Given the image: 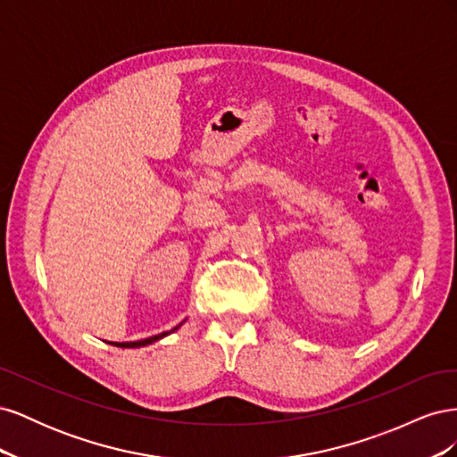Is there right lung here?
Instances as JSON below:
<instances>
[{"label": "right lung", "mask_w": 457, "mask_h": 457, "mask_svg": "<svg viewBox=\"0 0 457 457\" xmlns=\"http://www.w3.org/2000/svg\"><path fill=\"white\" fill-rule=\"evenodd\" d=\"M181 324H183V322H181ZM181 324H179V326H181ZM179 326H177V328H173L171 331L179 329ZM171 331H163V334L152 336V337H146V339H141V341H129V343H114V341H110V345H114V347H121V349H137V347H146V345L154 343V341H158V339H162V337H165V336H170Z\"/></svg>", "instance_id": "1"}]
</instances>
